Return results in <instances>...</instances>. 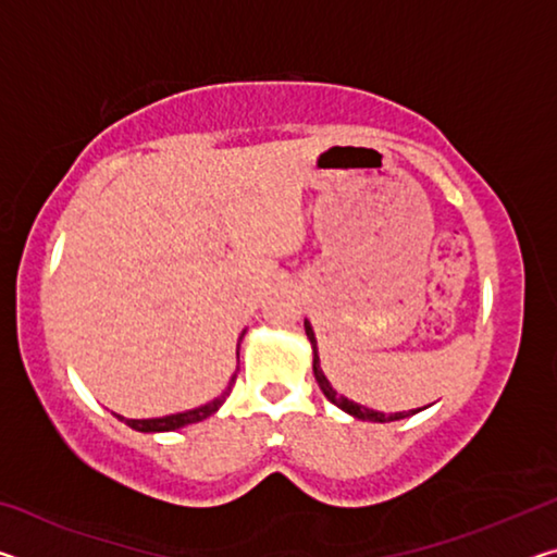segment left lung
I'll use <instances>...</instances> for the list:
<instances>
[{
	"label": "left lung",
	"instance_id": "1",
	"mask_svg": "<svg viewBox=\"0 0 557 557\" xmlns=\"http://www.w3.org/2000/svg\"><path fill=\"white\" fill-rule=\"evenodd\" d=\"M305 332H307L309 344H312V356H314V358H312V369H314V379H317V383H319V388H322V393L326 395L329 400H332V403L336 405V408H342L344 412L354 414V418H358V420H371V422H393V420L410 418V414L420 412V410H425V408H418V410H408V412H393V414H385V412H379V410L366 408V405H361V403L348 400L346 395H338V393L332 388V383H329L326 375H324V371H322V363H319L317 336H314V329H312V324H309L307 319H305Z\"/></svg>",
	"mask_w": 557,
	"mask_h": 557
}]
</instances>
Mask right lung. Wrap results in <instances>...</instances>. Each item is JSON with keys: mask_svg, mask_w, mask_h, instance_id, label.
Here are the masks:
<instances>
[{"mask_svg": "<svg viewBox=\"0 0 557 557\" xmlns=\"http://www.w3.org/2000/svg\"><path fill=\"white\" fill-rule=\"evenodd\" d=\"M245 336V329L243 334L238 338V348H240V342ZM235 379H238V373L231 375L228 381V388H225L219 398L209 400L206 405H199V408H191V410H184V412H174V414H164V418H149V420H129V418H122V414H115L117 420L125 422V425H129L132 430L137 432H172V430H178V428H186V425H194V422H201L206 418H211V414L221 408V405L225 403V398L231 395V388Z\"/></svg>", "mask_w": 557, "mask_h": 557, "instance_id": "1", "label": "right lung"}]
</instances>
